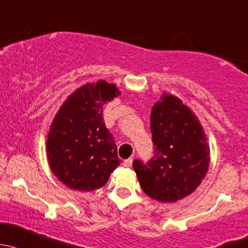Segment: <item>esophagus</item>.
Masks as SVG:
<instances>
[{
  "label": "esophagus",
  "mask_w": 248,
  "mask_h": 248,
  "mask_svg": "<svg viewBox=\"0 0 248 248\" xmlns=\"http://www.w3.org/2000/svg\"><path fill=\"white\" fill-rule=\"evenodd\" d=\"M132 161H134V160H132V159H127V160H125V161L123 162V166H124V167H131Z\"/></svg>",
  "instance_id": "obj_1"
}]
</instances>
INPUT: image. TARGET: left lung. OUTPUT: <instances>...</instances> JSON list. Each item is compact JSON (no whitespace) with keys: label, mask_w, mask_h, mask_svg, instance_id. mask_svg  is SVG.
<instances>
[{"label":"left lung","mask_w":248,"mask_h":248,"mask_svg":"<svg viewBox=\"0 0 248 248\" xmlns=\"http://www.w3.org/2000/svg\"><path fill=\"white\" fill-rule=\"evenodd\" d=\"M154 159L132 166L145 195L173 203L195 192L210 163V147L200 119L180 98L163 92L150 113Z\"/></svg>","instance_id":"obj_1"}]
</instances>
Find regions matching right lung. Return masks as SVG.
<instances>
[{"label": "right lung", "mask_w": 248, "mask_h": 248, "mask_svg": "<svg viewBox=\"0 0 248 248\" xmlns=\"http://www.w3.org/2000/svg\"><path fill=\"white\" fill-rule=\"evenodd\" d=\"M118 95L117 86L105 80L85 83L52 119L46 139L48 166L69 188L98 190L119 165L117 145L103 118V106Z\"/></svg>", "instance_id": "1"}]
</instances>
